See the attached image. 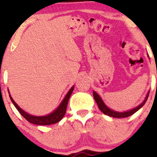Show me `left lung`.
I'll return each mask as SVG.
<instances>
[{
    "label": "left lung",
    "instance_id": "8db88e82",
    "mask_svg": "<svg viewBox=\"0 0 157 157\" xmlns=\"http://www.w3.org/2000/svg\"><path fill=\"white\" fill-rule=\"evenodd\" d=\"M93 95H94V97L95 101H96L97 104L98 105L99 109H100V110L102 111V113H105V114L108 115V116H109V117H112L125 118V117H128L131 116V115L134 114L135 112H136V111H137L139 109H141L142 106L145 105V102H146L147 100V97H148L149 91H148V93H147L146 98H145V100H144L143 102H142V104H140V105L137 106L136 108H135V109L131 110V111H126V112H117V111H112V110L109 109V108H108L107 106H106L105 104H104V102H102V99L100 98V96H99V95L97 94L95 92V91H94V92H93Z\"/></svg>",
    "mask_w": 157,
    "mask_h": 157
}]
</instances>
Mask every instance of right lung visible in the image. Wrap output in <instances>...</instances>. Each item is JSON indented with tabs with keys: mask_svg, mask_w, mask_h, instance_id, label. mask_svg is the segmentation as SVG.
I'll return each mask as SVG.
<instances>
[{
	"mask_svg": "<svg viewBox=\"0 0 157 157\" xmlns=\"http://www.w3.org/2000/svg\"><path fill=\"white\" fill-rule=\"evenodd\" d=\"M74 87H71V89L68 91V92L66 96L65 97L64 100H63L62 102L60 103V105H59V107L54 111L53 113H50V114L47 115V116H44V117H35L32 116V115L29 114L26 112H25L24 111H23L18 105L16 104V102L12 100V98L10 95V97L12 100V103L14 104V105L15 106L16 109H17V111H19L20 113L24 117L28 122H31V123L35 124V125H52V124H55L60 121L62 120L63 117H64L65 113L66 111V108H67L68 102L69 100V97L71 96V93H72Z\"/></svg>",
	"mask_w": 157,
	"mask_h": 157,
	"instance_id": "add662e5",
	"label": "right lung"
}]
</instances>
